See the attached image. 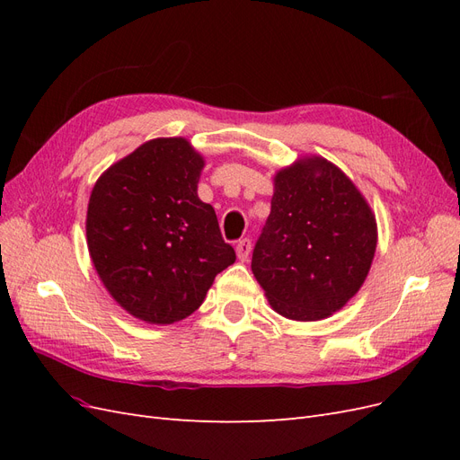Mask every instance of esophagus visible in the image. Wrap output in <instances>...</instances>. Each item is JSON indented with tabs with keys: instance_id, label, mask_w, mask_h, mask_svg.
<instances>
[{
	"instance_id": "1",
	"label": "esophagus",
	"mask_w": 460,
	"mask_h": 460,
	"mask_svg": "<svg viewBox=\"0 0 460 460\" xmlns=\"http://www.w3.org/2000/svg\"><path fill=\"white\" fill-rule=\"evenodd\" d=\"M235 253H238L240 261H247L249 253H252V240L243 238V240H240L238 243H235Z\"/></svg>"
}]
</instances>
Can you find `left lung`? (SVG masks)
Here are the masks:
<instances>
[{"label": "left lung", "mask_w": 460, "mask_h": 460, "mask_svg": "<svg viewBox=\"0 0 460 460\" xmlns=\"http://www.w3.org/2000/svg\"><path fill=\"white\" fill-rule=\"evenodd\" d=\"M368 203L336 164L301 159L274 178L252 270L276 313L320 320L363 286L376 252Z\"/></svg>", "instance_id": "8db88e82"}]
</instances>
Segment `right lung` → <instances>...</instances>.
I'll return each instance as SVG.
<instances>
[{
  "label": "right lung",
  "instance_id": "right-lung-1",
  "mask_svg": "<svg viewBox=\"0 0 460 460\" xmlns=\"http://www.w3.org/2000/svg\"><path fill=\"white\" fill-rule=\"evenodd\" d=\"M203 164L184 137H157L107 169L92 190L93 267L120 307L146 323L190 316L235 261L215 208L198 198Z\"/></svg>",
  "mask_w": 460,
  "mask_h": 460
}]
</instances>
